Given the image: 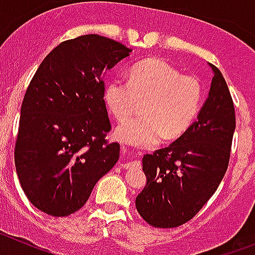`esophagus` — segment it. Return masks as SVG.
I'll use <instances>...</instances> for the list:
<instances>
[{
  "label": "esophagus",
  "instance_id": "1",
  "mask_svg": "<svg viewBox=\"0 0 255 255\" xmlns=\"http://www.w3.org/2000/svg\"><path fill=\"white\" fill-rule=\"evenodd\" d=\"M132 166H134V163H130V162H128V163H123V164H121V167L126 168V170H128V168H131Z\"/></svg>",
  "mask_w": 255,
  "mask_h": 255
}]
</instances>
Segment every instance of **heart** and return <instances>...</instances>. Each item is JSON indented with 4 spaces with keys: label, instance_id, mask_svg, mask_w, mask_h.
<instances>
[{
    "label": "heart",
    "instance_id": "obj_1",
    "mask_svg": "<svg viewBox=\"0 0 255 255\" xmlns=\"http://www.w3.org/2000/svg\"><path fill=\"white\" fill-rule=\"evenodd\" d=\"M202 85L193 76L181 75L166 61L148 58L130 69L129 82L114 78L106 84L105 101L119 121L131 115L136 102L140 117L125 121L115 138L135 147H150L162 138H177L186 131L202 105Z\"/></svg>",
    "mask_w": 255,
    "mask_h": 255
}]
</instances>
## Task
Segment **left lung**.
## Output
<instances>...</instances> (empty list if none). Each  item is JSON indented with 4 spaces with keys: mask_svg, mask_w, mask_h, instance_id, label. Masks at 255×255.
<instances>
[{
    "mask_svg": "<svg viewBox=\"0 0 255 255\" xmlns=\"http://www.w3.org/2000/svg\"><path fill=\"white\" fill-rule=\"evenodd\" d=\"M208 98L197 121L168 147L143 157L147 184L135 199L150 226L171 229L190 221L215 194L229 166L235 108L215 65Z\"/></svg>",
    "mask_w": 255,
    "mask_h": 255,
    "instance_id": "8db88e82",
    "label": "left lung"
}]
</instances>
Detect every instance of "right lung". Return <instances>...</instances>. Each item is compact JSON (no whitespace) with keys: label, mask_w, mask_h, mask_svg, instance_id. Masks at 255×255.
<instances>
[{"label":"right lung","mask_w":255,"mask_h":255,"mask_svg":"<svg viewBox=\"0 0 255 255\" xmlns=\"http://www.w3.org/2000/svg\"><path fill=\"white\" fill-rule=\"evenodd\" d=\"M131 49L98 34L65 40L42 61L20 111L15 166L30 203L65 217L87 203L97 181L114 167L120 144L111 130L105 76Z\"/></svg>","instance_id":"1"}]
</instances>
